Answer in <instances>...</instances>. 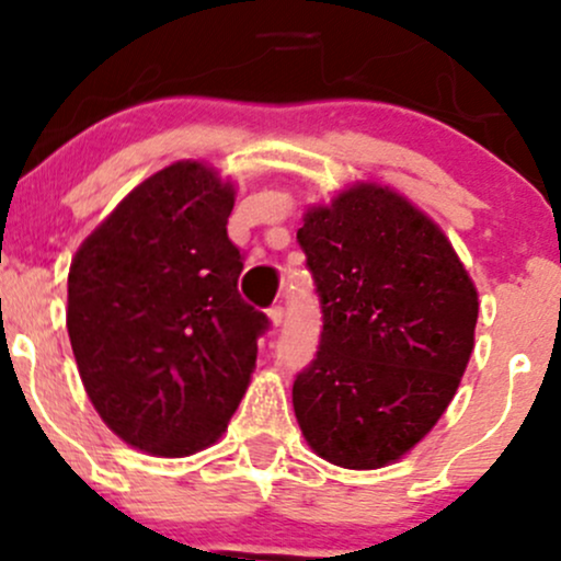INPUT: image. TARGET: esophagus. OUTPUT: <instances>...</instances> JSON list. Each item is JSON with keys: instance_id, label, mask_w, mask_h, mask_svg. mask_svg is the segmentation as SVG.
I'll list each match as a JSON object with an SVG mask.
<instances>
[{"instance_id": "obj_1", "label": "esophagus", "mask_w": 561, "mask_h": 561, "mask_svg": "<svg viewBox=\"0 0 561 561\" xmlns=\"http://www.w3.org/2000/svg\"><path fill=\"white\" fill-rule=\"evenodd\" d=\"M267 318H270V322H273L275 328H278L280 322H283V307H280V305L270 307V309H267Z\"/></svg>"}]
</instances>
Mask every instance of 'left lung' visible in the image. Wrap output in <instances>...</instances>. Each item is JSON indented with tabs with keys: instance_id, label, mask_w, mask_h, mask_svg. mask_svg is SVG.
<instances>
[{
	"instance_id": "1",
	"label": "left lung",
	"mask_w": 561,
	"mask_h": 561,
	"mask_svg": "<svg viewBox=\"0 0 561 561\" xmlns=\"http://www.w3.org/2000/svg\"><path fill=\"white\" fill-rule=\"evenodd\" d=\"M322 307L294 412L318 457L378 470L423 440L476 346L478 291L451 241L399 191L357 183L296 233Z\"/></svg>"
}]
</instances>
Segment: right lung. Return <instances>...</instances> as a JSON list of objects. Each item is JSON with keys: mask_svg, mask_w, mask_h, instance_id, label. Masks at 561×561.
<instances>
[{"mask_svg": "<svg viewBox=\"0 0 561 561\" xmlns=\"http://www.w3.org/2000/svg\"><path fill=\"white\" fill-rule=\"evenodd\" d=\"M236 188L181 160L138 183L81 243L68 273V335L99 417L154 457L226 433L267 318L241 299L228 239Z\"/></svg>", "mask_w": 561, "mask_h": 561, "instance_id": "right-lung-1", "label": "right lung"}]
</instances>
